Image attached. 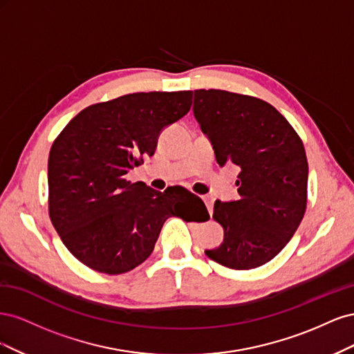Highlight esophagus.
<instances>
[{
  "mask_svg": "<svg viewBox=\"0 0 354 354\" xmlns=\"http://www.w3.org/2000/svg\"><path fill=\"white\" fill-rule=\"evenodd\" d=\"M202 199H203V202H205V205L208 207V211L211 214L212 212V207H214V199L211 196H203Z\"/></svg>",
  "mask_w": 354,
  "mask_h": 354,
  "instance_id": "1",
  "label": "esophagus"
}]
</instances>
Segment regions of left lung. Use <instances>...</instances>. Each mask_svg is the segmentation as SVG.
<instances>
[{"instance_id":"obj_1","label":"left lung","mask_w":354,"mask_h":354,"mask_svg":"<svg viewBox=\"0 0 354 354\" xmlns=\"http://www.w3.org/2000/svg\"><path fill=\"white\" fill-rule=\"evenodd\" d=\"M194 115L220 167L241 168L238 201L214 203L224 239L205 254L234 270L270 261L294 236L307 203L303 142L272 104L224 90H195Z\"/></svg>"}]
</instances>
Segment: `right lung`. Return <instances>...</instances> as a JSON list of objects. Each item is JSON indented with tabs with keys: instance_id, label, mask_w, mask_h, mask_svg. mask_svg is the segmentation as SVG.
Returning <instances> with one entry per match:
<instances>
[{
	"instance_id": "obj_1",
	"label": "right lung",
	"mask_w": 354,
	"mask_h": 354,
	"mask_svg": "<svg viewBox=\"0 0 354 354\" xmlns=\"http://www.w3.org/2000/svg\"><path fill=\"white\" fill-rule=\"evenodd\" d=\"M190 100L192 91H151L93 104L53 143L50 218L69 252L90 269L133 270L152 254L164 223L180 217L169 189L131 183L125 174L155 153L159 134L190 111Z\"/></svg>"
}]
</instances>
